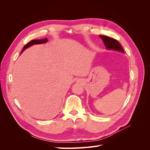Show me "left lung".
Returning <instances> with one entry per match:
<instances>
[{
    "label": "left lung",
    "instance_id": "1",
    "mask_svg": "<svg viewBox=\"0 0 150 150\" xmlns=\"http://www.w3.org/2000/svg\"><path fill=\"white\" fill-rule=\"evenodd\" d=\"M99 37L102 39L104 45L108 49L116 50V51L124 52L123 49L117 40L105 35H99Z\"/></svg>",
    "mask_w": 150,
    "mask_h": 150
}]
</instances>
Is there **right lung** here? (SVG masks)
I'll list each match as a JSON object with an SVG mask.
<instances>
[{
    "label": "right lung",
    "mask_w": 150,
    "mask_h": 150,
    "mask_svg": "<svg viewBox=\"0 0 150 150\" xmlns=\"http://www.w3.org/2000/svg\"><path fill=\"white\" fill-rule=\"evenodd\" d=\"M47 41V39L45 38V39H38V40H30V41L29 42H28L27 44L25 45V46L24 47L23 49H22V51L23 52L24 50L28 48L31 46H33V45L34 44H43V43H45Z\"/></svg>",
    "instance_id": "obj_1"
}]
</instances>
